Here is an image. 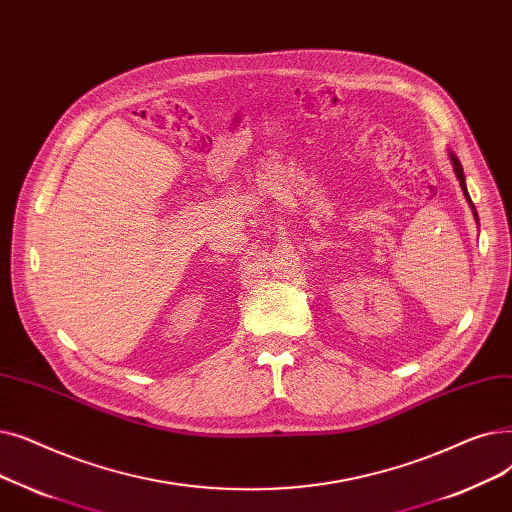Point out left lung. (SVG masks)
Here are the masks:
<instances>
[{
    "label": "left lung",
    "instance_id": "8db88e82",
    "mask_svg": "<svg viewBox=\"0 0 512 512\" xmlns=\"http://www.w3.org/2000/svg\"><path fill=\"white\" fill-rule=\"evenodd\" d=\"M450 160H452V166H454V173H456V179L460 181V187H462V193H465V198H467V202H469V206L473 208V216H475V221H479L477 218V210H475V204L471 202V198H469V191H467V183H465V173H462V166H460V160L450 152Z\"/></svg>",
    "mask_w": 512,
    "mask_h": 512
}]
</instances>
